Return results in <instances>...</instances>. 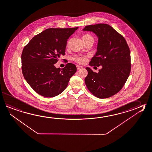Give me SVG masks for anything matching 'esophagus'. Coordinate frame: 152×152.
Here are the masks:
<instances>
[{
	"label": "esophagus",
	"instance_id": "1",
	"mask_svg": "<svg viewBox=\"0 0 152 152\" xmlns=\"http://www.w3.org/2000/svg\"><path fill=\"white\" fill-rule=\"evenodd\" d=\"M76 67H77V70H80V69H81L83 68V67H82V66H80V65H77V66H76Z\"/></svg>",
	"mask_w": 152,
	"mask_h": 152
}]
</instances>
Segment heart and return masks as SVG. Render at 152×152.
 I'll return each instance as SVG.
<instances>
[{"label":"heart","instance_id":"heart-1","mask_svg":"<svg viewBox=\"0 0 152 152\" xmlns=\"http://www.w3.org/2000/svg\"><path fill=\"white\" fill-rule=\"evenodd\" d=\"M91 39L94 40V38L91 34H86L82 36V40L84 41H87ZM72 59L75 62L80 64H83L86 62V58L84 56H75L72 57Z\"/></svg>","mask_w":152,"mask_h":152}]
</instances>
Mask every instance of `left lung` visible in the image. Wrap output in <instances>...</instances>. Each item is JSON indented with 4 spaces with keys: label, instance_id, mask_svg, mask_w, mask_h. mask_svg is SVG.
I'll return each instance as SVG.
<instances>
[{
    "label": "left lung",
    "instance_id": "left-lung-1",
    "mask_svg": "<svg viewBox=\"0 0 152 152\" xmlns=\"http://www.w3.org/2000/svg\"><path fill=\"white\" fill-rule=\"evenodd\" d=\"M83 30L91 31L98 37L97 51L89 65H102L98 73L86 68L85 83L94 96L108 98L121 90L129 76L130 50L124 38L108 24L87 25Z\"/></svg>",
    "mask_w": 152,
    "mask_h": 152
}]
</instances>
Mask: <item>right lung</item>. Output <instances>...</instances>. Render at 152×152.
Instances as JSON below:
<instances>
[{"label":"right lung","mask_w":152,"mask_h":152,"mask_svg":"<svg viewBox=\"0 0 152 152\" xmlns=\"http://www.w3.org/2000/svg\"><path fill=\"white\" fill-rule=\"evenodd\" d=\"M78 28H48L32 38L24 48L21 56L23 74L41 96L53 97L61 94L76 72V65L70 63L62 69L54 64L65 55L68 39Z\"/></svg>","instance_id":"right-lung-1"}]
</instances>
